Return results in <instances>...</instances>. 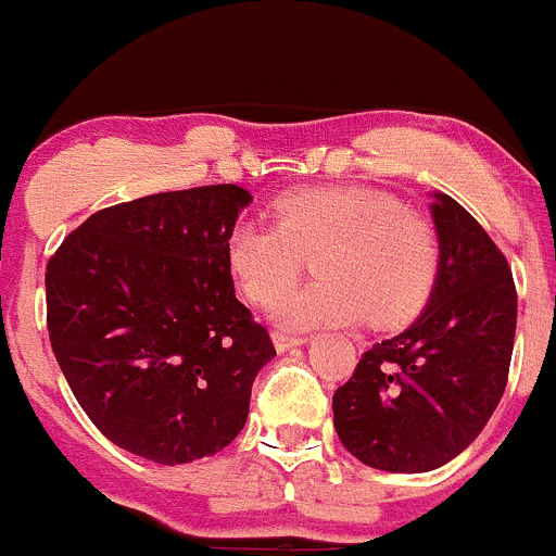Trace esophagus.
I'll use <instances>...</instances> for the list:
<instances>
[{
	"label": "esophagus",
	"mask_w": 556,
	"mask_h": 556,
	"mask_svg": "<svg viewBox=\"0 0 556 556\" xmlns=\"http://www.w3.org/2000/svg\"><path fill=\"white\" fill-rule=\"evenodd\" d=\"M271 339H274V348H277L279 353H285V350L306 342V337H301V333H285V331H274Z\"/></svg>",
	"instance_id": "34e87169"
}]
</instances>
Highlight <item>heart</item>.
I'll return each instance as SVG.
<instances>
[{"label": "heart", "mask_w": 556, "mask_h": 556, "mask_svg": "<svg viewBox=\"0 0 556 556\" xmlns=\"http://www.w3.org/2000/svg\"><path fill=\"white\" fill-rule=\"evenodd\" d=\"M277 223L239 219L225 257L241 293L268 306L316 257L321 277L277 304L288 328L364 320L393 328L427 304L440 274V236L421 214L369 187H312L274 203Z\"/></svg>", "instance_id": "1"}]
</instances>
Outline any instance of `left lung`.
Segmentation results:
<instances>
[{"label":"left lung","mask_w":556,"mask_h":556,"mask_svg":"<svg viewBox=\"0 0 556 556\" xmlns=\"http://www.w3.org/2000/svg\"><path fill=\"white\" fill-rule=\"evenodd\" d=\"M440 274L407 331L371 344L333 393V429L364 465L429 472L481 434L508 382L516 285L478 219L434 195Z\"/></svg>","instance_id":"8db88e82"}]
</instances>
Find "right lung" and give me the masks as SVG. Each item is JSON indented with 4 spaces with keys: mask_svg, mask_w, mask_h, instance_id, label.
I'll use <instances>...</instances> for the list:
<instances>
[{
    "mask_svg": "<svg viewBox=\"0 0 556 556\" xmlns=\"http://www.w3.org/2000/svg\"><path fill=\"white\" fill-rule=\"evenodd\" d=\"M250 201L244 187L212 185L116 203L48 261L53 355L118 448L185 465L244 429L255 375L277 355L225 257Z\"/></svg>",
    "mask_w": 556,
    "mask_h": 556,
    "instance_id": "1",
    "label": "right lung"
}]
</instances>
